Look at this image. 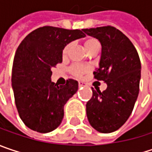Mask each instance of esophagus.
Segmentation results:
<instances>
[{
    "mask_svg": "<svg viewBox=\"0 0 152 152\" xmlns=\"http://www.w3.org/2000/svg\"><path fill=\"white\" fill-rule=\"evenodd\" d=\"M85 86V83H84V82L79 81V86H80V87H81V86Z\"/></svg>",
    "mask_w": 152,
    "mask_h": 152,
    "instance_id": "obj_1",
    "label": "esophagus"
}]
</instances>
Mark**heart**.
Here are the masks:
<instances>
[{
  "label": "heart",
  "instance_id": "1",
  "mask_svg": "<svg viewBox=\"0 0 152 152\" xmlns=\"http://www.w3.org/2000/svg\"><path fill=\"white\" fill-rule=\"evenodd\" d=\"M84 45H85L86 49L88 52H90L95 47L99 46V40L96 38L88 37V38H86L84 40ZM71 47H72V44L71 43L66 44L64 47V48L62 50V55H63V57H66L68 54V53L70 51ZM87 71H88V66H86L85 65H81V64H74V65H72L70 67L71 73L72 75L76 76V77H81Z\"/></svg>",
  "mask_w": 152,
  "mask_h": 152
}]
</instances>
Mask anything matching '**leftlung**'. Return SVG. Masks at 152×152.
Masks as SVG:
<instances>
[{
	"instance_id": "obj_1",
	"label": "left lung",
	"mask_w": 152,
	"mask_h": 152,
	"mask_svg": "<svg viewBox=\"0 0 152 152\" xmlns=\"http://www.w3.org/2000/svg\"><path fill=\"white\" fill-rule=\"evenodd\" d=\"M83 31L101 43L99 67L93 75L95 80L107 84L103 92L92 89V98L86 103L87 118L98 132L110 133L119 129L132 113L139 92L140 59L132 41L116 27L104 26Z\"/></svg>"
}]
</instances>
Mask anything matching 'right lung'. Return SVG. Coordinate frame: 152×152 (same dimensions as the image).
Here are the masks:
<instances>
[{"label":"right lung","mask_w":152,"mask_h":152,"mask_svg":"<svg viewBox=\"0 0 152 152\" xmlns=\"http://www.w3.org/2000/svg\"><path fill=\"white\" fill-rule=\"evenodd\" d=\"M85 35L80 29L45 26L31 32L19 45L12 86L20 118L31 130L47 133L60 125L64 105L77 92L79 84L68 79L65 85L58 86L51 81V68L62 62L66 44Z\"/></svg>","instance_id":"1"}]
</instances>
